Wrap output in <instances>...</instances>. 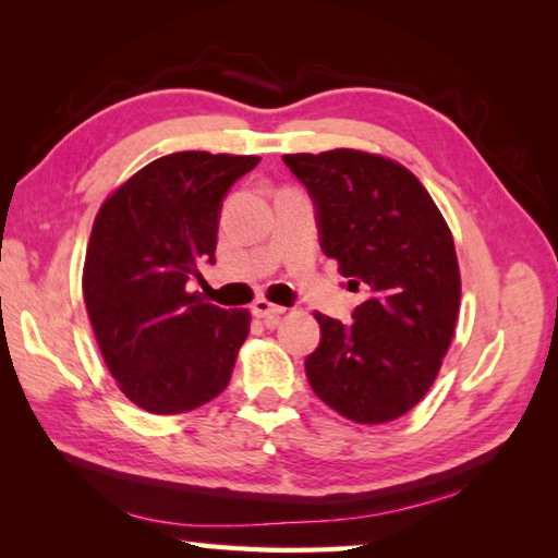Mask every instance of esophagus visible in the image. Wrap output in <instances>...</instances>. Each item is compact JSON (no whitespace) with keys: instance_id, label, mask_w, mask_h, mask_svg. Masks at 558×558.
I'll list each match as a JSON object with an SVG mask.
<instances>
[{"instance_id":"34e87169","label":"esophagus","mask_w":558,"mask_h":558,"mask_svg":"<svg viewBox=\"0 0 558 558\" xmlns=\"http://www.w3.org/2000/svg\"><path fill=\"white\" fill-rule=\"evenodd\" d=\"M282 313H286V307L272 305V302H270V300H266V298H260V300L253 302V315H256V317H263V319H276V317H280Z\"/></svg>"}]
</instances>
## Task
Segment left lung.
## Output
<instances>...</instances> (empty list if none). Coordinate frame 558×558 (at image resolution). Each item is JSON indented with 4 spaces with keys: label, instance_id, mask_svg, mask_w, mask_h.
Segmentation results:
<instances>
[{
    "label": "left lung",
    "instance_id": "1",
    "mask_svg": "<svg viewBox=\"0 0 558 558\" xmlns=\"http://www.w3.org/2000/svg\"><path fill=\"white\" fill-rule=\"evenodd\" d=\"M317 206L319 241L362 290L354 323L315 313L319 347L307 381L362 426L401 418L436 381L460 313L456 241L413 172L362 149L282 155Z\"/></svg>",
    "mask_w": 558,
    "mask_h": 558
}]
</instances>
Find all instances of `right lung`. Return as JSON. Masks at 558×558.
<instances>
[{"label": "right lung", "instance_id": "add662e5", "mask_svg": "<svg viewBox=\"0 0 558 558\" xmlns=\"http://www.w3.org/2000/svg\"><path fill=\"white\" fill-rule=\"evenodd\" d=\"M256 155L174 153L122 182L93 221L83 300L118 389L149 413L199 409L231 381L248 310L186 290L211 260L221 199Z\"/></svg>", "mask_w": 558, "mask_h": 558}]
</instances>
